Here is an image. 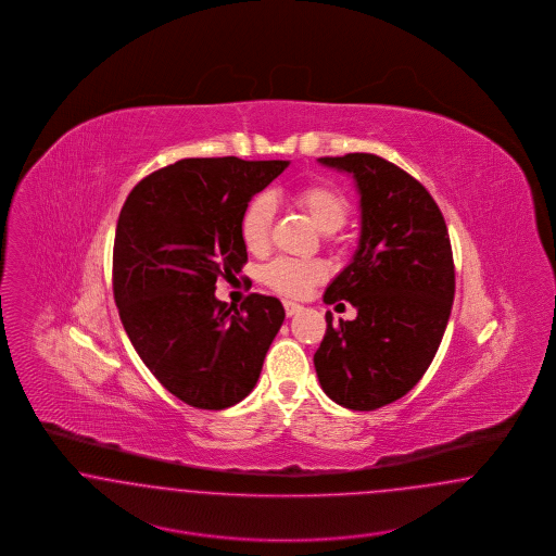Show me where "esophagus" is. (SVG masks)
<instances>
[{
	"instance_id": "34e87169",
	"label": "esophagus",
	"mask_w": 556,
	"mask_h": 556,
	"mask_svg": "<svg viewBox=\"0 0 556 556\" xmlns=\"http://www.w3.org/2000/svg\"><path fill=\"white\" fill-rule=\"evenodd\" d=\"M283 308H286V315H288V317H293V315H298V313L302 311V306H300V304L290 302V300H286V302H283Z\"/></svg>"
}]
</instances>
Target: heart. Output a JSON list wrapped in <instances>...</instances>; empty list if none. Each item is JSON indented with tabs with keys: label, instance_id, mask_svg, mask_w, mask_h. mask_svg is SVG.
<instances>
[{
	"label": "heart",
	"instance_id": "1",
	"mask_svg": "<svg viewBox=\"0 0 556 556\" xmlns=\"http://www.w3.org/2000/svg\"><path fill=\"white\" fill-rule=\"evenodd\" d=\"M295 202L311 216L323 233H333L344 227L348 218V200L333 187L315 184L302 187L295 193ZM275 216V200L268 193L256 195L241 216V239L250 252H263L268 245L270 227ZM325 277V266L313 261H293L279 258L265 268V281L279 293L302 295L311 286Z\"/></svg>",
	"mask_w": 556,
	"mask_h": 556
}]
</instances>
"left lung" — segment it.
Listing matches in <instances>:
<instances>
[{"label":"left lung","instance_id":"1","mask_svg":"<svg viewBox=\"0 0 556 556\" xmlns=\"http://www.w3.org/2000/svg\"><path fill=\"white\" fill-rule=\"evenodd\" d=\"M318 162L354 179L361 239L323 295L350 302L356 318L333 325L325 315L315 369L333 402L375 410L419 383L444 338L454 300L448 229L429 191L396 164L375 154Z\"/></svg>","mask_w":556,"mask_h":556}]
</instances>
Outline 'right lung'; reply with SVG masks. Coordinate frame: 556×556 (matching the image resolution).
I'll return each mask as SVG.
<instances>
[{"label":"right lung","mask_w":556,"mask_h":556,"mask_svg":"<svg viewBox=\"0 0 556 556\" xmlns=\"http://www.w3.org/2000/svg\"><path fill=\"white\" fill-rule=\"evenodd\" d=\"M290 160L186 159L132 187L114 236L112 286L123 327L160 383L189 406L248 396L283 325V304L252 293L236 308L216 279L248 261L241 216Z\"/></svg>","instance_id":"add662e5"}]
</instances>
